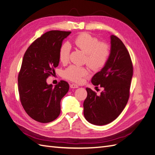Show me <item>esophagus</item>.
<instances>
[{"label":"esophagus","mask_w":155,"mask_h":155,"mask_svg":"<svg viewBox=\"0 0 155 155\" xmlns=\"http://www.w3.org/2000/svg\"><path fill=\"white\" fill-rule=\"evenodd\" d=\"M70 88H76L79 87V86L78 85H76V84H74V83L70 84Z\"/></svg>","instance_id":"esophagus-1"}]
</instances>
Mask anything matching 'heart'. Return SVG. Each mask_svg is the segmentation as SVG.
Listing matches in <instances>:
<instances>
[{
    "instance_id": "b5f03b06",
    "label": "heart",
    "mask_w": 155,
    "mask_h": 155,
    "mask_svg": "<svg viewBox=\"0 0 155 155\" xmlns=\"http://www.w3.org/2000/svg\"><path fill=\"white\" fill-rule=\"evenodd\" d=\"M74 44L78 48L85 54V61L92 70L102 68L107 62L110 50L109 45L99 43L96 37L87 33H82L74 40ZM70 46L66 43L61 45L59 51V58L61 63L66 64L69 58ZM88 74L85 67L71 65L64 72V76L69 80L79 83L82 78Z\"/></svg>"
}]
</instances>
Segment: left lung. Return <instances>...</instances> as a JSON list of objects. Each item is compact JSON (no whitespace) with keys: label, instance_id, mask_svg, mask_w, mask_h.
Masks as SVG:
<instances>
[{"label":"left lung","instance_id":"left-lung-1","mask_svg":"<svg viewBox=\"0 0 155 155\" xmlns=\"http://www.w3.org/2000/svg\"><path fill=\"white\" fill-rule=\"evenodd\" d=\"M133 74L132 61L125 46L118 37L111 35L109 58L91 80L94 85H100L103 91L97 95L86 88L83 114L89 123L104 125L118 118L128 101Z\"/></svg>","mask_w":155,"mask_h":155}]
</instances>
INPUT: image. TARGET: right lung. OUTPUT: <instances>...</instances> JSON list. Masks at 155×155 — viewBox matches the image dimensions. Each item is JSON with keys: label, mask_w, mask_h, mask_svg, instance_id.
<instances>
[{"label": "right lung", "mask_w": 155, "mask_h": 155, "mask_svg": "<svg viewBox=\"0 0 155 155\" xmlns=\"http://www.w3.org/2000/svg\"><path fill=\"white\" fill-rule=\"evenodd\" d=\"M71 31L52 30L37 39L26 51L18 76L21 104L32 119L49 123L59 116L60 102L69 90L68 83L61 81L53 87L46 79L59 65V51L63 41Z\"/></svg>", "instance_id": "right-lung-1"}]
</instances>
